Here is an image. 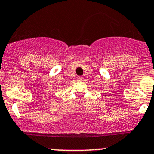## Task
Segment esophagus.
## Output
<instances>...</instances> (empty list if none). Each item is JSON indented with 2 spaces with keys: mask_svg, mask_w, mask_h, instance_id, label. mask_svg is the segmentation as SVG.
Instances as JSON below:
<instances>
[{
  "mask_svg": "<svg viewBox=\"0 0 154 154\" xmlns=\"http://www.w3.org/2000/svg\"><path fill=\"white\" fill-rule=\"evenodd\" d=\"M77 79H78V81H81V80L82 79V77H81V76H79L78 78H77Z\"/></svg>",
  "mask_w": 154,
  "mask_h": 154,
  "instance_id": "obj_1",
  "label": "esophagus"
}]
</instances>
